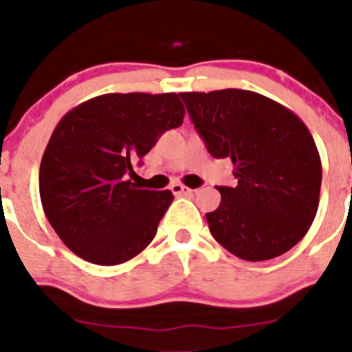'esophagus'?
Listing matches in <instances>:
<instances>
[{
  "label": "esophagus",
  "mask_w": 352,
  "mask_h": 352,
  "mask_svg": "<svg viewBox=\"0 0 352 352\" xmlns=\"http://www.w3.org/2000/svg\"><path fill=\"white\" fill-rule=\"evenodd\" d=\"M170 190L173 192V196H190V194L194 192L192 189L182 186V184H172V186H170Z\"/></svg>",
  "instance_id": "1"
}]
</instances>
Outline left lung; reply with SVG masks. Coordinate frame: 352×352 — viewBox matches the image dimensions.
<instances>
[{
    "label": "left lung",
    "instance_id": "8db88e82",
    "mask_svg": "<svg viewBox=\"0 0 352 352\" xmlns=\"http://www.w3.org/2000/svg\"><path fill=\"white\" fill-rule=\"evenodd\" d=\"M209 155L230 158L235 187L206 214L209 232L243 261H269L307 235L318 209L322 163L291 110L247 90L180 94Z\"/></svg>",
    "mask_w": 352,
    "mask_h": 352
}]
</instances>
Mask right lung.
Wrapping results in <instances>:
<instances>
[{
  "label": "right lung",
  "instance_id": "add662e5",
  "mask_svg": "<svg viewBox=\"0 0 352 352\" xmlns=\"http://www.w3.org/2000/svg\"><path fill=\"white\" fill-rule=\"evenodd\" d=\"M184 113L177 94H109L59 120L42 156L38 190L49 223L78 257L117 265L155 239L173 194L126 179Z\"/></svg>",
  "mask_w": 352,
  "mask_h": 352
}]
</instances>
